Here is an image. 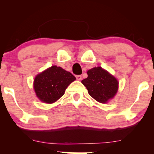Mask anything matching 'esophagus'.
<instances>
[{
	"label": "esophagus",
	"mask_w": 154,
	"mask_h": 154,
	"mask_svg": "<svg viewBox=\"0 0 154 154\" xmlns=\"http://www.w3.org/2000/svg\"><path fill=\"white\" fill-rule=\"evenodd\" d=\"M76 78L78 80H80V79H82V75H76Z\"/></svg>",
	"instance_id": "1"
}]
</instances>
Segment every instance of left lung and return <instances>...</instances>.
Masks as SVG:
<instances>
[{
	"mask_svg": "<svg viewBox=\"0 0 154 154\" xmlns=\"http://www.w3.org/2000/svg\"><path fill=\"white\" fill-rule=\"evenodd\" d=\"M87 78L82 83L87 88L88 93L95 100L105 103L114 98L118 91V82L114 76L101 67H95L88 70Z\"/></svg>",
	"mask_w": 154,
	"mask_h": 154,
	"instance_id": "left-lung-1",
	"label": "left lung"
}]
</instances>
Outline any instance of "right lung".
I'll return each instance as SVG.
<instances>
[{"instance_id":"1","label":"right lung","mask_w":154,"mask_h":154,"mask_svg":"<svg viewBox=\"0 0 154 154\" xmlns=\"http://www.w3.org/2000/svg\"><path fill=\"white\" fill-rule=\"evenodd\" d=\"M75 79L72 73L61 67L52 66L36 76L34 89L41 101L52 103L64 94L69 85Z\"/></svg>"}]
</instances>
